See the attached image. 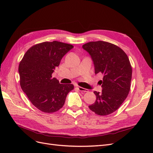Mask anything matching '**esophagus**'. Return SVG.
I'll use <instances>...</instances> for the list:
<instances>
[{"label": "esophagus", "mask_w": 153, "mask_h": 153, "mask_svg": "<svg viewBox=\"0 0 153 153\" xmlns=\"http://www.w3.org/2000/svg\"><path fill=\"white\" fill-rule=\"evenodd\" d=\"M77 89L79 90L80 91H82V92H88V89H84V88H83V87H80V86H78L77 87Z\"/></svg>", "instance_id": "obj_1"}]
</instances>
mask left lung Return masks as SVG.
<instances>
[{"mask_svg": "<svg viewBox=\"0 0 153 153\" xmlns=\"http://www.w3.org/2000/svg\"><path fill=\"white\" fill-rule=\"evenodd\" d=\"M89 53L96 75H103L101 92L94 91L96 100L89 106L95 114L106 115L117 110L130 90L132 68L127 55L117 46L105 41L89 42L82 46Z\"/></svg>", "mask_w": 153, "mask_h": 153, "instance_id": "1", "label": "left lung"}]
</instances>
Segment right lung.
Listing matches in <instances>:
<instances>
[{
	"label": "right lung",
	"instance_id": "add662e5",
	"mask_svg": "<svg viewBox=\"0 0 153 153\" xmlns=\"http://www.w3.org/2000/svg\"><path fill=\"white\" fill-rule=\"evenodd\" d=\"M73 48L71 45L56 41L37 44L27 51L19 64L22 91L32 105L43 112L61 109L73 89V84H61L52 78L62 58Z\"/></svg>",
	"mask_w": 153,
	"mask_h": 153
}]
</instances>
